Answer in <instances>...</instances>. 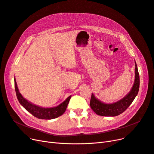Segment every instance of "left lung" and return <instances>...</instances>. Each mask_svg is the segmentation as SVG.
Here are the masks:
<instances>
[{"mask_svg": "<svg viewBox=\"0 0 154 154\" xmlns=\"http://www.w3.org/2000/svg\"><path fill=\"white\" fill-rule=\"evenodd\" d=\"M135 80L131 90L122 99L112 103H105L101 101L92 93L90 106L94 112L102 116H118L123 113L132 103L135 97L137 95L139 88V75L137 66L135 61Z\"/></svg>", "mask_w": 154, "mask_h": 154, "instance_id": "1", "label": "left lung"}]
</instances>
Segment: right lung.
Wrapping results in <instances>:
<instances>
[{
  "instance_id": "add662e5",
  "label": "right lung",
  "mask_w": 154,
  "mask_h": 154,
  "mask_svg": "<svg viewBox=\"0 0 154 154\" xmlns=\"http://www.w3.org/2000/svg\"><path fill=\"white\" fill-rule=\"evenodd\" d=\"M14 80H15L16 94L18 101H19L20 105L27 111H28L29 113H31L32 116H34L35 117L42 119H55L62 116L65 112V111L66 110L67 106L70 99H71V96H69L66 100L57 106L51 107V108H43V107L32 104L30 101L26 100L22 96L19 92V90H18L15 78L14 79Z\"/></svg>"
}]
</instances>
